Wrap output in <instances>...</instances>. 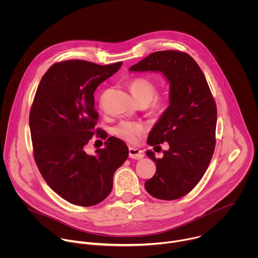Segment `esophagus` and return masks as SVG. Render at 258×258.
Returning <instances> with one entry per match:
<instances>
[{
	"label": "esophagus",
	"instance_id": "obj_1",
	"mask_svg": "<svg viewBox=\"0 0 258 258\" xmlns=\"http://www.w3.org/2000/svg\"><path fill=\"white\" fill-rule=\"evenodd\" d=\"M128 154H130V157L133 158V159H142L144 157V153L142 150L140 149H137V148H133V147H130L128 148Z\"/></svg>",
	"mask_w": 258,
	"mask_h": 258
}]
</instances>
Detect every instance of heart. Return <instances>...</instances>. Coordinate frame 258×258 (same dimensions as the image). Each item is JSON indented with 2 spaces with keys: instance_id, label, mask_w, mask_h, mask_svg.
Listing matches in <instances>:
<instances>
[{
  "instance_id": "obj_1",
  "label": "heart",
  "mask_w": 258,
  "mask_h": 258,
  "mask_svg": "<svg viewBox=\"0 0 258 258\" xmlns=\"http://www.w3.org/2000/svg\"><path fill=\"white\" fill-rule=\"evenodd\" d=\"M128 87L134 97L141 103H149V109L152 113L161 114L167 107V100L156 94L157 87L153 80L147 77H137L133 79ZM144 125L136 121H121L113 128V134L120 140L127 143H135L143 134Z\"/></svg>"
}]
</instances>
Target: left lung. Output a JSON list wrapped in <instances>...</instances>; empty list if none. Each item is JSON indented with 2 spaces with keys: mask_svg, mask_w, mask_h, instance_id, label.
I'll list each match as a JSON object with an SVG mask.
<instances>
[{
  "mask_svg": "<svg viewBox=\"0 0 258 258\" xmlns=\"http://www.w3.org/2000/svg\"><path fill=\"white\" fill-rule=\"evenodd\" d=\"M131 71H160L169 83V106L154 125L148 144L167 142L162 158L147 155L156 172L146 180L150 195L175 200L190 193L204 175L215 148L216 105L207 81L196 61L180 51H158L130 68Z\"/></svg>",
  "mask_w": 258,
  "mask_h": 258,
  "instance_id": "left-lung-1",
  "label": "left lung"
}]
</instances>
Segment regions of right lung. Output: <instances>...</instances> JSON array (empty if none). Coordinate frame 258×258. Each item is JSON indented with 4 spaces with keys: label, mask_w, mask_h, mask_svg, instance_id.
<instances>
[{
    "label": "right lung",
    "mask_w": 258,
    "mask_h": 258,
    "mask_svg": "<svg viewBox=\"0 0 258 258\" xmlns=\"http://www.w3.org/2000/svg\"><path fill=\"white\" fill-rule=\"evenodd\" d=\"M122 62L99 65L85 60L53 64L42 78L29 113L33 157L49 187L79 206L102 202L112 190L113 175L128 156L127 146L108 138L103 150L88 156L84 146L95 134L99 114L94 93Z\"/></svg>",
    "instance_id": "add662e5"
}]
</instances>
